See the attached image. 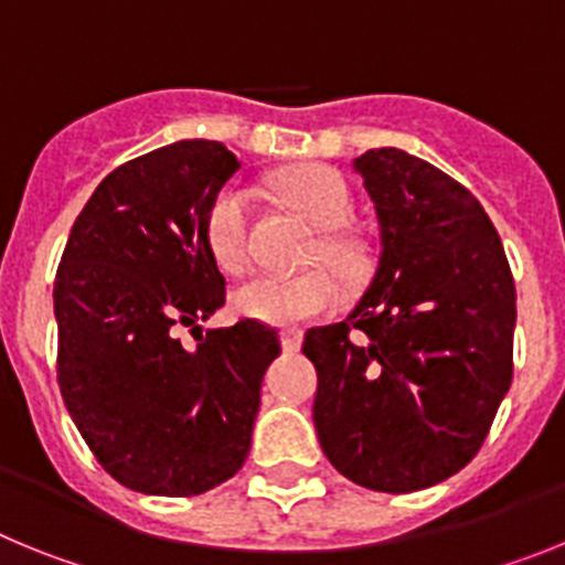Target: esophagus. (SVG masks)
I'll list each match as a JSON object with an SVG mask.
<instances>
[{
	"mask_svg": "<svg viewBox=\"0 0 565 565\" xmlns=\"http://www.w3.org/2000/svg\"><path fill=\"white\" fill-rule=\"evenodd\" d=\"M279 342H282V351L286 353H294L302 348V331H297V328H286V331L279 333Z\"/></svg>",
	"mask_w": 565,
	"mask_h": 565,
	"instance_id": "1",
	"label": "esophagus"
}]
</instances>
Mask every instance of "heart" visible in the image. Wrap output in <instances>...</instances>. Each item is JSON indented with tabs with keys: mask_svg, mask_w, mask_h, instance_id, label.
<instances>
[{
	"mask_svg": "<svg viewBox=\"0 0 565 565\" xmlns=\"http://www.w3.org/2000/svg\"><path fill=\"white\" fill-rule=\"evenodd\" d=\"M277 189L286 201L306 214L313 226L326 228L313 257L328 259L344 277L359 286L367 274V248L359 237L339 226L351 221L353 201L344 181L331 169H297L277 178ZM254 198L246 186L226 183L217 189L206 209L203 234L214 263L226 274H243L252 263ZM344 288L337 274L326 266L299 274H259L234 294V306L246 317L268 326H299L308 319L328 317L342 306Z\"/></svg>",
	"mask_w": 565,
	"mask_h": 565,
	"instance_id": "obj_1",
	"label": "heart"
}]
</instances>
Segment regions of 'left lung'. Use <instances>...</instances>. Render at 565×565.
I'll use <instances>...</instances> for the list:
<instances>
[{
    "mask_svg": "<svg viewBox=\"0 0 565 565\" xmlns=\"http://www.w3.org/2000/svg\"><path fill=\"white\" fill-rule=\"evenodd\" d=\"M382 254L344 322L311 328L313 424L328 461L376 492L467 467L512 384L515 279L481 203L402 149L356 158Z\"/></svg>",
    "mask_w": 565,
    "mask_h": 565,
    "instance_id": "left-lung-1",
    "label": "left lung"
}]
</instances>
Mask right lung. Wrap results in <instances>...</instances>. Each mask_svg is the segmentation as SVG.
I'll list each match as a JSON object with an SVG mask.
<instances>
[{
    "mask_svg": "<svg viewBox=\"0 0 565 565\" xmlns=\"http://www.w3.org/2000/svg\"><path fill=\"white\" fill-rule=\"evenodd\" d=\"M217 141H181L109 172L73 223L56 282V379L89 452L124 487L186 498L228 481L252 447L279 337L259 319L174 337L226 302L203 221L237 172Z\"/></svg>",
    "mask_w": 565,
    "mask_h": 565,
    "instance_id": "1",
    "label": "right lung"
}]
</instances>
